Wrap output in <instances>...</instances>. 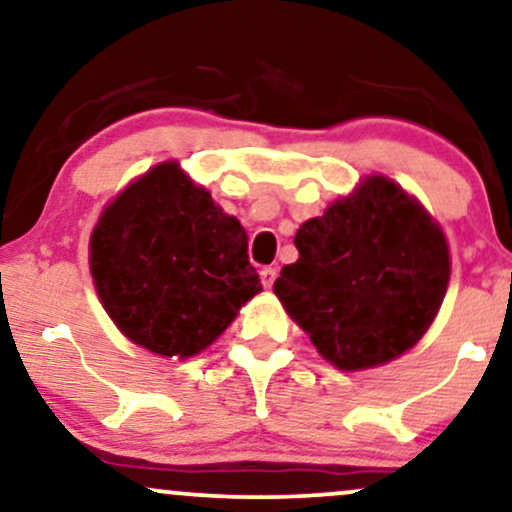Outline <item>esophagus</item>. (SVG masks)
Segmentation results:
<instances>
[{
    "mask_svg": "<svg viewBox=\"0 0 512 512\" xmlns=\"http://www.w3.org/2000/svg\"><path fill=\"white\" fill-rule=\"evenodd\" d=\"M276 276H278V269H276V267H264V269L260 271L262 286H264V288H271V286H274Z\"/></svg>",
    "mask_w": 512,
    "mask_h": 512,
    "instance_id": "obj_1",
    "label": "esophagus"
}]
</instances>
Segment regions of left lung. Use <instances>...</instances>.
Segmentation results:
<instances>
[{"label": "left lung", "mask_w": 512, "mask_h": 512, "mask_svg": "<svg viewBox=\"0 0 512 512\" xmlns=\"http://www.w3.org/2000/svg\"><path fill=\"white\" fill-rule=\"evenodd\" d=\"M297 262L274 293L340 371L401 357L442 307L451 257L444 231L392 179L371 174L295 234Z\"/></svg>", "instance_id": "left-lung-1"}]
</instances>
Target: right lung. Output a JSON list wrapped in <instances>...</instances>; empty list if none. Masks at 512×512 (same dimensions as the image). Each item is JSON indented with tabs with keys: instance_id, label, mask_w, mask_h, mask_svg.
<instances>
[{
	"instance_id": "obj_1",
	"label": "right lung",
	"mask_w": 512,
	"mask_h": 512,
	"mask_svg": "<svg viewBox=\"0 0 512 512\" xmlns=\"http://www.w3.org/2000/svg\"><path fill=\"white\" fill-rule=\"evenodd\" d=\"M89 267L122 335L160 357L203 352L262 290L241 222L174 160L155 165L103 210Z\"/></svg>"
}]
</instances>
